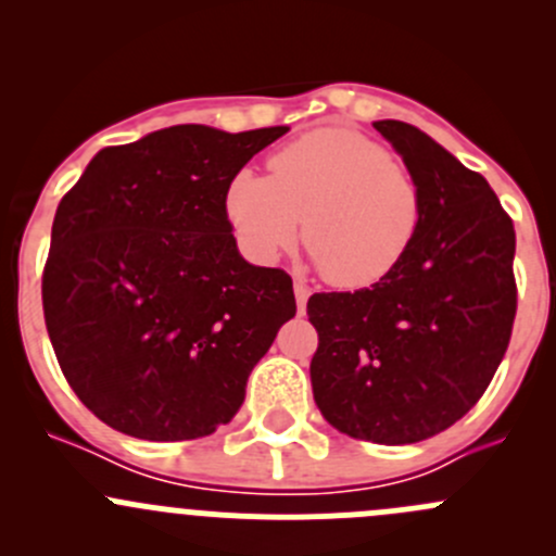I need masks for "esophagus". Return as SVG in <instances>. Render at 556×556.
<instances>
[{"label": "esophagus", "instance_id": "1", "mask_svg": "<svg viewBox=\"0 0 556 556\" xmlns=\"http://www.w3.org/2000/svg\"><path fill=\"white\" fill-rule=\"evenodd\" d=\"M293 290H295V304H299V312H304V309H306V301H309V295H312L309 285L295 282Z\"/></svg>", "mask_w": 556, "mask_h": 556}]
</instances>
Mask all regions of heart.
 <instances>
[{
  "label": "heart",
  "instance_id": "b5f03b06",
  "mask_svg": "<svg viewBox=\"0 0 556 556\" xmlns=\"http://www.w3.org/2000/svg\"><path fill=\"white\" fill-rule=\"evenodd\" d=\"M226 217L255 261L304 244L330 285L371 288L417 242L422 190L414 174L374 139L319 128L268 159V177L242 169L226 185Z\"/></svg>",
  "mask_w": 556,
  "mask_h": 556
}]
</instances>
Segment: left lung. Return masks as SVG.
Listing matches in <instances>:
<instances>
[{
    "label": "left lung",
    "instance_id": "left-lung-1",
    "mask_svg": "<svg viewBox=\"0 0 556 556\" xmlns=\"http://www.w3.org/2000/svg\"><path fill=\"white\" fill-rule=\"evenodd\" d=\"M422 190L401 266L355 293H314L312 392L339 433L417 444L452 428L495 377L517 314L511 217L479 172L403 121H377Z\"/></svg>",
    "mask_w": 556,
    "mask_h": 556
}]
</instances>
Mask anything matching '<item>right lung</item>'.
I'll return each mask as SVG.
<instances>
[{
  "label": "right lung",
  "mask_w": 556,
  "mask_h": 556,
  "mask_svg": "<svg viewBox=\"0 0 556 556\" xmlns=\"http://www.w3.org/2000/svg\"><path fill=\"white\" fill-rule=\"evenodd\" d=\"M288 126L185 123L93 155L55 210L42 309L66 382L102 422L188 441L231 422L295 317L293 279L239 255L228 179Z\"/></svg>",
  "instance_id": "right-lung-1"
}]
</instances>
